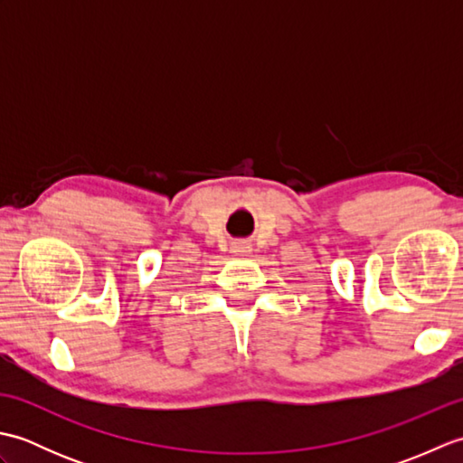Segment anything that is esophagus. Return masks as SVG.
<instances>
[{
  "label": "esophagus",
  "instance_id": "34e87169",
  "mask_svg": "<svg viewBox=\"0 0 463 463\" xmlns=\"http://www.w3.org/2000/svg\"><path fill=\"white\" fill-rule=\"evenodd\" d=\"M231 250L234 252V254H239V257H244V254H249L250 250H252V247L249 242H244V241H239V242H232V247H231Z\"/></svg>",
  "mask_w": 463,
  "mask_h": 463
}]
</instances>
